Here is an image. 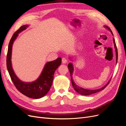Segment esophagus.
Instances as JSON below:
<instances>
[{
	"label": "esophagus",
	"mask_w": 126,
	"mask_h": 126,
	"mask_svg": "<svg viewBox=\"0 0 126 126\" xmlns=\"http://www.w3.org/2000/svg\"><path fill=\"white\" fill-rule=\"evenodd\" d=\"M62 63H67V60L65 58H62Z\"/></svg>",
	"instance_id": "1"
}]
</instances>
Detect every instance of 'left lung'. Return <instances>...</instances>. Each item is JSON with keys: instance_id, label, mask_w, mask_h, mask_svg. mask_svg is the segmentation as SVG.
<instances>
[{"instance_id": "1", "label": "left lung", "mask_w": 126, "mask_h": 126, "mask_svg": "<svg viewBox=\"0 0 126 126\" xmlns=\"http://www.w3.org/2000/svg\"><path fill=\"white\" fill-rule=\"evenodd\" d=\"M104 27L106 29H107L108 30H109V31L111 33L112 35H113V33L111 32V29H110L108 27L106 26H104ZM113 39V44H114V47H115V52H116V63L117 64V60H118V51H117V47H116V43H115V39H114V38H112ZM69 59L70 60H72L70 57H69ZM68 69H69V72H70V76H71V83H72V86H73L74 89L77 91V92L80 94L81 95H85V96H87V95H90V94H94V93H96L97 92H99V91H100L104 89L108 85V84L109 83V82H110V80H111V78L110 79V80H109V81L107 83V84H106L104 86H103L102 87L100 88H99V89H94V90H92V89H85V88H82L81 87H80L78 85H77L76 84V83L74 82V80H73V78H72V75H73V72H74V65H73V63H68Z\"/></svg>"}]
</instances>
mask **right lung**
<instances>
[{"instance_id": "1", "label": "right lung", "mask_w": 126, "mask_h": 126, "mask_svg": "<svg viewBox=\"0 0 126 126\" xmlns=\"http://www.w3.org/2000/svg\"><path fill=\"white\" fill-rule=\"evenodd\" d=\"M29 26V25H25L21 26L11 37L9 43L7 56V68L15 87L21 93L29 98L39 99L45 96L50 90L54 73L57 68L62 63V58H58L56 60L46 63L39 77L35 81L27 82L19 79L15 73L11 63L13 45L19 33L26 29Z\"/></svg>"}]
</instances>
